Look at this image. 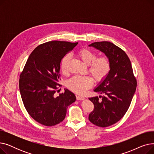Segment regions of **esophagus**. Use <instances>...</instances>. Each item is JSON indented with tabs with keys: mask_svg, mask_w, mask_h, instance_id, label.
Returning a JSON list of instances; mask_svg holds the SVG:
<instances>
[{
	"mask_svg": "<svg viewBox=\"0 0 154 154\" xmlns=\"http://www.w3.org/2000/svg\"><path fill=\"white\" fill-rule=\"evenodd\" d=\"M76 99L78 100H84V97L82 96H80V95H76Z\"/></svg>",
	"mask_w": 154,
	"mask_h": 154,
	"instance_id": "obj_1",
	"label": "esophagus"
}]
</instances>
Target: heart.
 I'll return each instance as SVG.
<instances>
[{"label":"heart","instance_id":"b5f03b06","mask_svg":"<svg viewBox=\"0 0 154 154\" xmlns=\"http://www.w3.org/2000/svg\"><path fill=\"white\" fill-rule=\"evenodd\" d=\"M77 56L85 65L88 66V72L96 82H102L107 77L111 68L108 57L101 56L97 58V54L87 48L79 50L77 52ZM70 60V55L67 54L61 61L60 69L63 74H67ZM92 80L89 77L74 76L68 80L67 87L73 92L82 94L92 87Z\"/></svg>","mask_w":154,"mask_h":154}]
</instances>
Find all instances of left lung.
Instances as JSON below:
<instances>
[{
	"label": "left lung",
	"mask_w": 154,
	"mask_h": 154,
	"mask_svg": "<svg viewBox=\"0 0 154 154\" xmlns=\"http://www.w3.org/2000/svg\"><path fill=\"white\" fill-rule=\"evenodd\" d=\"M103 52L110 61L107 77L100 82L94 92L103 94L88 98L94 103V110L88 116L93 124L106 127L122 119L130 106L137 87L131 62L126 53L112 42H96L89 45Z\"/></svg>",
	"instance_id": "1"
}]
</instances>
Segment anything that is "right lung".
Masks as SVG:
<instances>
[{"label": "right lung", "instance_id": "right-lung-1", "mask_svg": "<svg viewBox=\"0 0 154 154\" xmlns=\"http://www.w3.org/2000/svg\"><path fill=\"white\" fill-rule=\"evenodd\" d=\"M77 44L58 40L40 44L30 54L21 72L19 89L24 107L40 124L54 126L62 122L67 107L76 100L68 89L57 97L54 94L60 86V62Z\"/></svg>", "mask_w": 154, "mask_h": 154}]
</instances>
